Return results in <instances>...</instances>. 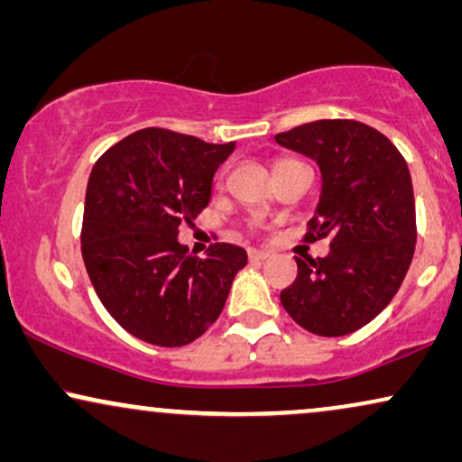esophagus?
Returning a JSON list of instances; mask_svg holds the SVG:
<instances>
[{"mask_svg":"<svg viewBox=\"0 0 462 462\" xmlns=\"http://www.w3.org/2000/svg\"><path fill=\"white\" fill-rule=\"evenodd\" d=\"M247 255L251 262H264L271 254H268V251H262V249H249Z\"/></svg>","mask_w":462,"mask_h":462,"instance_id":"esophagus-1","label":"esophagus"}]
</instances>
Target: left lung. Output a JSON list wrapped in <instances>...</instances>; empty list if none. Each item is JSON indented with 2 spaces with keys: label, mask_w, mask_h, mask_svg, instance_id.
<instances>
[{
  "label": "left lung",
  "mask_w": 462,
  "mask_h": 462,
  "mask_svg": "<svg viewBox=\"0 0 462 462\" xmlns=\"http://www.w3.org/2000/svg\"><path fill=\"white\" fill-rule=\"evenodd\" d=\"M274 140L319 166L322 194L305 238H330L326 258H296L299 274L282 305L313 335H349L388 307L411 264L410 168L382 132L352 119L313 121Z\"/></svg>",
  "instance_id": "1"
}]
</instances>
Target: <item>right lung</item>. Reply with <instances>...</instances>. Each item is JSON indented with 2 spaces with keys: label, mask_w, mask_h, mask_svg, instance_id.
<instances>
[{
  "label": "right lung",
  "mask_w": 462,
  "mask_h": 462,
  "mask_svg": "<svg viewBox=\"0 0 462 462\" xmlns=\"http://www.w3.org/2000/svg\"><path fill=\"white\" fill-rule=\"evenodd\" d=\"M235 143L211 144L162 127L125 136L96 162L80 245L97 299L121 328L151 346L180 347L219 318L247 251L215 243L207 258L179 243L180 221L211 200Z\"/></svg>",
  "instance_id": "add662e5"
}]
</instances>
